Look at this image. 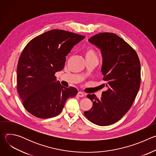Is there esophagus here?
<instances>
[{"instance_id": "obj_1", "label": "esophagus", "mask_w": 156, "mask_h": 156, "mask_svg": "<svg viewBox=\"0 0 156 156\" xmlns=\"http://www.w3.org/2000/svg\"><path fill=\"white\" fill-rule=\"evenodd\" d=\"M77 96L78 97H80V98H83L84 96V94L83 93V92H81V91H79L78 93H77Z\"/></svg>"}]
</instances>
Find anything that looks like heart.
<instances>
[{
  "instance_id": "1",
  "label": "heart",
  "mask_w": 156,
  "mask_h": 156,
  "mask_svg": "<svg viewBox=\"0 0 156 156\" xmlns=\"http://www.w3.org/2000/svg\"><path fill=\"white\" fill-rule=\"evenodd\" d=\"M85 57L86 60H98V54L96 51L91 47H88L85 50Z\"/></svg>"
}]
</instances>
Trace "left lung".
<instances>
[{"label": "left lung", "mask_w": 156, "mask_h": 156, "mask_svg": "<svg viewBox=\"0 0 156 156\" xmlns=\"http://www.w3.org/2000/svg\"><path fill=\"white\" fill-rule=\"evenodd\" d=\"M88 41L101 50L107 91L101 99L87 95L93 107L84 114L97 125L107 126L120 120L131 108L140 87V62L135 51L115 34L101 33Z\"/></svg>", "instance_id": "left-lung-1"}]
</instances>
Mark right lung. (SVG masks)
<instances>
[{
	"instance_id": "right-lung-1",
	"label": "right lung",
	"mask_w": 156,
	"mask_h": 156,
	"mask_svg": "<svg viewBox=\"0 0 156 156\" xmlns=\"http://www.w3.org/2000/svg\"><path fill=\"white\" fill-rule=\"evenodd\" d=\"M85 36L52 30L33 39L22 52L17 66V91L29 113L49 119L61 113L75 87H65L54 76L65 65L66 56Z\"/></svg>"
}]
</instances>
